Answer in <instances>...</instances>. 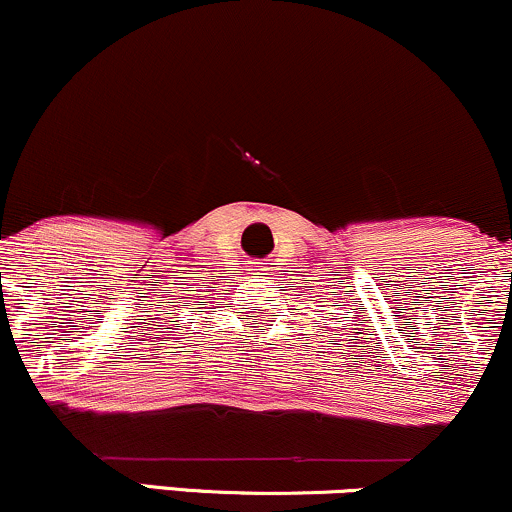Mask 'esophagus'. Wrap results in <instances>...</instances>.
I'll return each instance as SVG.
<instances>
[{
  "instance_id": "obj_1",
  "label": "esophagus",
  "mask_w": 512,
  "mask_h": 512,
  "mask_svg": "<svg viewBox=\"0 0 512 512\" xmlns=\"http://www.w3.org/2000/svg\"><path fill=\"white\" fill-rule=\"evenodd\" d=\"M254 271H263V266H256V268H254ZM256 275H263V273H256Z\"/></svg>"
}]
</instances>
